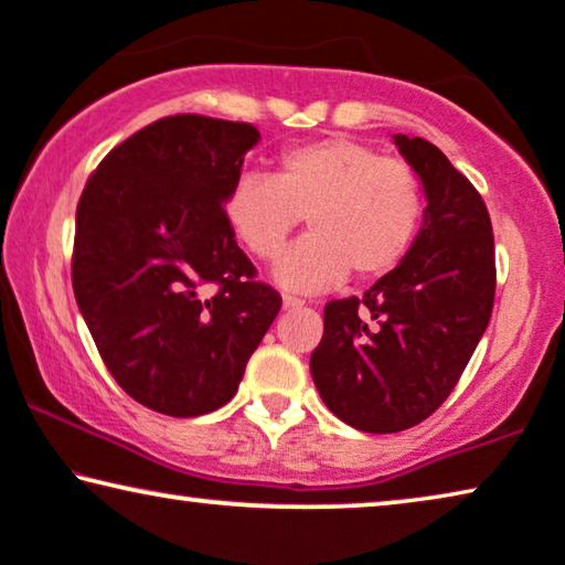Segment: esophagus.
I'll return each mask as SVG.
<instances>
[{
    "label": "esophagus",
    "mask_w": 565,
    "mask_h": 565,
    "mask_svg": "<svg viewBox=\"0 0 565 565\" xmlns=\"http://www.w3.org/2000/svg\"><path fill=\"white\" fill-rule=\"evenodd\" d=\"M281 307L284 309H301V307H305V301H301V299H297V297H284V301H281Z\"/></svg>",
    "instance_id": "obj_1"
}]
</instances>
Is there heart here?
Returning <instances> with one entry per match:
<instances>
[{"label":"heart","mask_w":565,"mask_h":565,"mask_svg":"<svg viewBox=\"0 0 565 565\" xmlns=\"http://www.w3.org/2000/svg\"><path fill=\"white\" fill-rule=\"evenodd\" d=\"M424 207L414 167L342 137L286 149L271 177L243 174L223 202L235 238L264 260L307 217L309 238L276 266V281L294 291L330 289L350 271L358 281L388 276L414 248Z\"/></svg>","instance_id":"1"}]
</instances>
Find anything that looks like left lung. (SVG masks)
I'll return each instance as SVG.
<instances>
[{"mask_svg":"<svg viewBox=\"0 0 565 565\" xmlns=\"http://www.w3.org/2000/svg\"><path fill=\"white\" fill-rule=\"evenodd\" d=\"M420 177L424 223L403 264L324 307L311 377L324 406L358 431L395 434L434 414L465 373L494 305L487 205L431 141L395 134Z\"/></svg>","mask_w":565,"mask_h":565,"instance_id":"obj_1","label":"left lung"}]
</instances>
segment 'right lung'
I'll use <instances>...</instances> for the list:
<instances>
[{
  "label": "right lung",
  "mask_w": 565,
  "mask_h": 565,
  "mask_svg": "<svg viewBox=\"0 0 565 565\" xmlns=\"http://www.w3.org/2000/svg\"><path fill=\"white\" fill-rule=\"evenodd\" d=\"M258 139L243 121L167 116L108 151L75 210V301L114 381L157 414L225 406L281 309L223 213Z\"/></svg>",
  "instance_id": "right-lung-1"
}]
</instances>
